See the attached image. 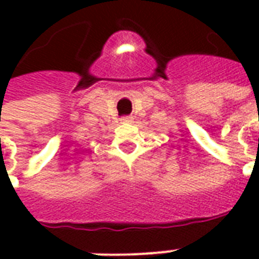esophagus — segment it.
<instances>
[{"instance_id":"34e87169","label":"esophagus","mask_w":259,"mask_h":259,"mask_svg":"<svg viewBox=\"0 0 259 259\" xmlns=\"http://www.w3.org/2000/svg\"><path fill=\"white\" fill-rule=\"evenodd\" d=\"M121 122L122 123H130L132 122V117H122Z\"/></svg>"}]
</instances>
